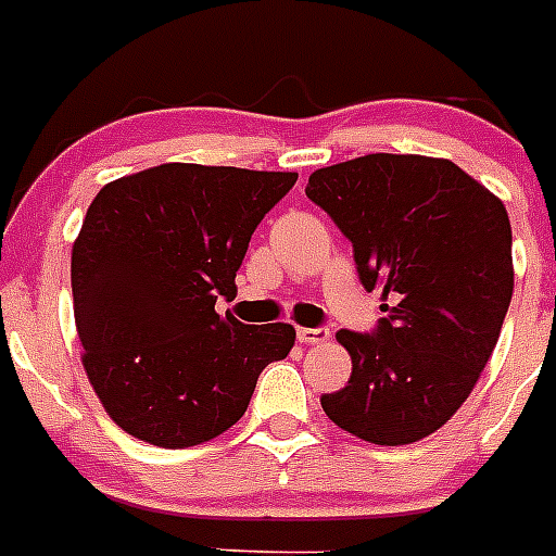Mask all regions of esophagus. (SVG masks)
Instances as JSON below:
<instances>
[{
    "instance_id": "obj_1",
    "label": "esophagus",
    "mask_w": 556,
    "mask_h": 556,
    "mask_svg": "<svg viewBox=\"0 0 556 556\" xmlns=\"http://www.w3.org/2000/svg\"><path fill=\"white\" fill-rule=\"evenodd\" d=\"M328 328H298V339L303 345H320V342H328Z\"/></svg>"
}]
</instances>
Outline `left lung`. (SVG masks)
I'll use <instances>...</instances> for the list:
<instances>
[{
    "instance_id": "obj_1",
    "label": "left lung",
    "mask_w": 556,
    "mask_h": 556,
    "mask_svg": "<svg viewBox=\"0 0 556 556\" xmlns=\"http://www.w3.org/2000/svg\"><path fill=\"white\" fill-rule=\"evenodd\" d=\"M306 194L387 312L372 333H337L353 370L323 409L367 443H417L468 401L498 342L515 283L507 208L454 161L392 152L312 172Z\"/></svg>"
}]
</instances>
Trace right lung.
I'll return each instance as SVG.
<instances>
[{"label":"right lung","instance_id":"obj_1","mask_svg":"<svg viewBox=\"0 0 556 556\" xmlns=\"http://www.w3.org/2000/svg\"><path fill=\"white\" fill-rule=\"evenodd\" d=\"M294 172L161 164L111 180L72 248L83 367L119 429L159 448L208 443L294 345L289 323L219 314L250 236Z\"/></svg>","mask_w":556,"mask_h":556}]
</instances>
